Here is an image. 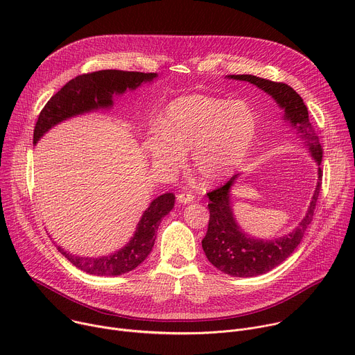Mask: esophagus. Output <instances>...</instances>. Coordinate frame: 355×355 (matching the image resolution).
<instances>
[{"label":"esophagus","instance_id":"1","mask_svg":"<svg viewBox=\"0 0 355 355\" xmlns=\"http://www.w3.org/2000/svg\"><path fill=\"white\" fill-rule=\"evenodd\" d=\"M177 200L180 204H189V202L193 200V195L188 193V192H181L177 195Z\"/></svg>","mask_w":355,"mask_h":355}]
</instances>
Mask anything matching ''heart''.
<instances>
[{
    "label": "heart",
    "mask_w": 355,
    "mask_h": 355,
    "mask_svg": "<svg viewBox=\"0 0 355 355\" xmlns=\"http://www.w3.org/2000/svg\"><path fill=\"white\" fill-rule=\"evenodd\" d=\"M159 123H151L143 140L150 163L178 171L191 150L193 170L205 182L215 184L233 174L254 143L257 119L243 101L208 95L178 96L166 107Z\"/></svg>",
    "instance_id": "b5f03b06"
}]
</instances>
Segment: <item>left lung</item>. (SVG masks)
Here are the masks:
<instances>
[{
	"mask_svg": "<svg viewBox=\"0 0 355 355\" xmlns=\"http://www.w3.org/2000/svg\"><path fill=\"white\" fill-rule=\"evenodd\" d=\"M227 78L247 81L271 95L278 107L284 110V121L296 130V135L305 143L313 160L319 166L318 184L306 215L291 233L271 240L251 237L243 232L234 218L230 192L240 174L233 175L223 187L208 192V208L211 216L207 236L202 240V248L205 251L207 259L222 272L232 277L247 278L266 274L278 267L292 254L302 241L303 234L313 219L318 196L322 188L320 163L323 151L319 137L309 122L308 108L292 87L251 74H233L227 76Z\"/></svg>",
	"mask_w": 355,
	"mask_h": 355,
	"instance_id": "8db88e82",
	"label": "left lung"
}]
</instances>
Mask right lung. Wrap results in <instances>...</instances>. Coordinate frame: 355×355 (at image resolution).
<instances>
[{
    "mask_svg": "<svg viewBox=\"0 0 355 355\" xmlns=\"http://www.w3.org/2000/svg\"><path fill=\"white\" fill-rule=\"evenodd\" d=\"M157 77L156 73L101 70L70 80L58 94L47 101L42 110L33 130V144L60 122L101 110H111L114 107V95L135 91L141 84L153 83ZM174 200L175 196L170 192L151 200L148 208L143 212L129 243L112 254L81 257L71 254L60 245H58V250L73 266L87 274L99 277L126 274L140 266L150 254L155 245L159 225L174 208Z\"/></svg>",
    "mask_w": 355,
    "mask_h": 355,
    "instance_id": "1",
    "label": "right lung"
}]
</instances>
